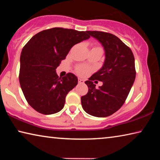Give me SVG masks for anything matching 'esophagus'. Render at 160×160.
Wrapping results in <instances>:
<instances>
[{
  "label": "esophagus",
  "instance_id": "34e87169",
  "mask_svg": "<svg viewBox=\"0 0 160 160\" xmlns=\"http://www.w3.org/2000/svg\"><path fill=\"white\" fill-rule=\"evenodd\" d=\"M78 82H79L80 84H83L84 82H85V81H84L83 79H81V78H79V79H78Z\"/></svg>",
  "mask_w": 160,
  "mask_h": 160
}]
</instances>
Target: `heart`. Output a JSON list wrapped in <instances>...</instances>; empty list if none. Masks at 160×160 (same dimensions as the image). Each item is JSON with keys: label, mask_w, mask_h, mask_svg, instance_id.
I'll list each match as a JSON object with an SVG mask.
<instances>
[{"label": "heart", "mask_w": 160, "mask_h": 160, "mask_svg": "<svg viewBox=\"0 0 160 160\" xmlns=\"http://www.w3.org/2000/svg\"><path fill=\"white\" fill-rule=\"evenodd\" d=\"M90 69L88 67L85 66H78L76 69V71L77 72L79 75H85L88 73H89V72H90Z\"/></svg>", "instance_id": "1"}]
</instances>
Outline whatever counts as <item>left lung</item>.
<instances>
[{
    "instance_id": "1",
    "label": "left lung",
    "mask_w": 160,
    "mask_h": 160,
    "mask_svg": "<svg viewBox=\"0 0 160 160\" xmlns=\"http://www.w3.org/2000/svg\"><path fill=\"white\" fill-rule=\"evenodd\" d=\"M104 47L105 61L101 69L85 81L88 92L81 97L83 109L96 117H107L123 106L135 78V58L128 46L115 35L88 31ZM103 82L97 89L93 81ZM97 82V81H95Z\"/></svg>"
}]
</instances>
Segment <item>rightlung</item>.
<instances>
[{"instance_id": "add662e5", "label": "right lung", "mask_w": 160, "mask_h": 160, "mask_svg": "<svg viewBox=\"0 0 160 160\" xmlns=\"http://www.w3.org/2000/svg\"><path fill=\"white\" fill-rule=\"evenodd\" d=\"M90 37L88 31L54 28L36 34L23 47L19 80L27 102L37 112L48 115L63 109L78 78L71 72L59 78L56 69L70 48Z\"/></svg>"}]
</instances>
